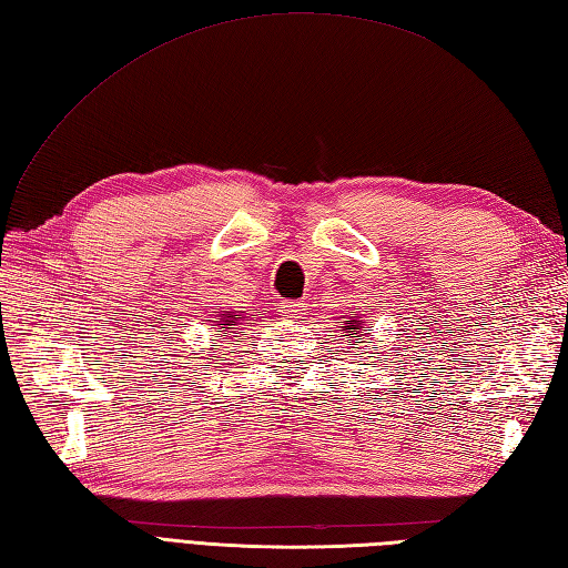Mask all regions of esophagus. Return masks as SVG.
Listing matches in <instances>:
<instances>
[{
  "label": "esophagus",
  "instance_id": "esophagus-1",
  "mask_svg": "<svg viewBox=\"0 0 568 568\" xmlns=\"http://www.w3.org/2000/svg\"><path fill=\"white\" fill-rule=\"evenodd\" d=\"M284 313H286L288 317H292V321H298V317L306 315V303H301V301H286Z\"/></svg>",
  "mask_w": 568,
  "mask_h": 568
}]
</instances>
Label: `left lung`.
<instances>
[{"instance_id": "8db88e82", "label": "left lung", "mask_w": 568, "mask_h": 568, "mask_svg": "<svg viewBox=\"0 0 568 568\" xmlns=\"http://www.w3.org/2000/svg\"><path fill=\"white\" fill-rule=\"evenodd\" d=\"M342 327H344V332H347V335H342V337H354V339H366L368 337V332L364 329V321H358V315L347 317ZM358 344H362V342H358ZM354 349H358V347H354ZM373 349H378V347H373Z\"/></svg>"}]
</instances>
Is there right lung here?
<instances>
[{"instance_id": "add662e5", "label": "right lung", "mask_w": 568, "mask_h": 568, "mask_svg": "<svg viewBox=\"0 0 568 568\" xmlns=\"http://www.w3.org/2000/svg\"><path fill=\"white\" fill-rule=\"evenodd\" d=\"M245 317H247L245 311H231V308L219 311L216 317L212 321L216 335L221 339H231L233 342V337H239V321H245Z\"/></svg>"}]
</instances>
